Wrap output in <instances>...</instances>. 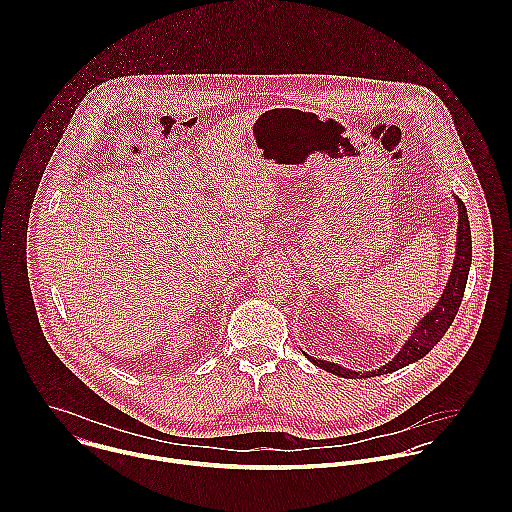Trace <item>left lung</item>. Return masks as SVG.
Here are the masks:
<instances>
[{"label": "left lung", "instance_id": "obj_1", "mask_svg": "<svg viewBox=\"0 0 512 512\" xmlns=\"http://www.w3.org/2000/svg\"><path fill=\"white\" fill-rule=\"evenodd\" d=\"M456 202H458L460 221H458V243H456V259H454L452 275H450V279L446 283V289H444L440 302H437V306L427 316H423V320L415 326L413 334L403 344L399 354L393 360H389L387 364H383V367H379L377 371H369V373L348 371L344 367H338V364H334V362L318 360V358H312V356L306 354L316 364V367H320V369H324V371H328L332 375L344 377V379L379 377V375H387V373L399 371V369L407 367V364L423 358L437 342L442 340V336L452 326V322H454V318H456V314L460 310V304H462V298H464V289H466V281H468L470 263H472V235H470L468 212H466V206H464V202L460 198Z\"/></svg>", "mask_w": 512, "mask_h": 512}]
</instances>
